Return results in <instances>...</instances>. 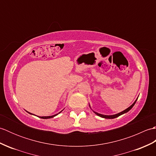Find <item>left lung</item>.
<instances>
[{"label": "left lung", "instance_id": "8db88e82", "mask_svg": "<svg viewBox=\"0 0 156 156\" xmlns=\"http://www.w3.org/2000/svg\"><path fill=\"white\" fill-rule=\"evenodd\" d=\"M137 98L136 99V100H135V101L133 102V104H132L130 107H128L127 108H126L125 110H124V111H122V112H119V113H117V114H115V115H102V114H100V113H98V112H95V111H93V112H94V113L97 115H98V116H99V117H102V118H105V119H115V118H117V117H119V116L120 115H123V114H125V113H126V112H127L128 111H129L131 110V109L133 108V106L135 105V102H136V101H137ZM89 107H90V105H89Z\"/></svg>", "mask_w": 156, "mask_h": 156}]
</instances>
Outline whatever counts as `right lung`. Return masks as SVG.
<instances>
[{
  "label": "right lung",
  "mask_w": 156,
  "mask_h": 156,
  "mask_svg": "<svg viewBox=\"0 0 156 156\" xmlns=\"http://www.w3.org/2000/svg\"><path fill=\"white\" fill-rule=\"evenodd\" d=\"M63 111V110H62ZM62 111H60L59 112H58V114H55V115H52V116H47V117H39V116H37L38 117H39V118H41V119H50V118H53V117H55L56 115H58L59 113H60V112H62ZM28 113H29V114H31V115H33L32 113H31V112H27Z\"/></svg>",
  "instance_id": "obj_1"
}]
</instances>
